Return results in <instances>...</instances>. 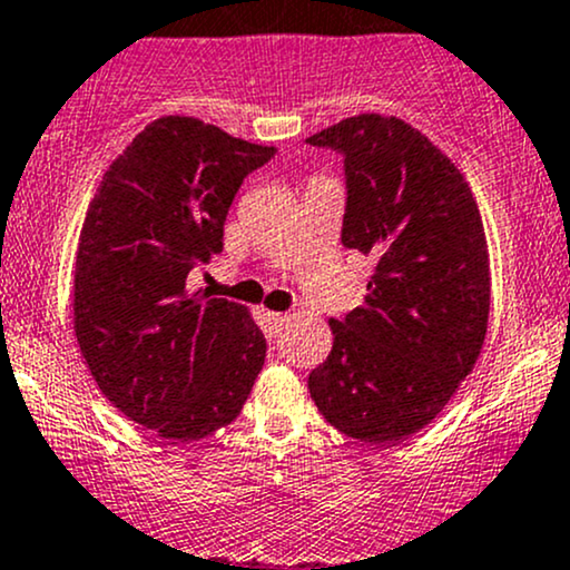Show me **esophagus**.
Returning a JSON list of instances; mask_svg holds the SVG:
<instances>
[{"label":"esophagus","mask_w":570,"mask_h":570,"mask_svg":"<svg viewBox=\"0 0 570 570\" xmlns=\"http://www.w3.org/2000/svg\"><path fill=\"white\" fill-rule=\"evenodd\" d=\"M287 321H291V315H285V312H266V323L274 334L283 326H287Z\"/></svg>","instance_id":"obj_1"}]
</instances>
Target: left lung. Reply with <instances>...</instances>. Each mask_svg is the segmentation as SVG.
Returning a JSON list of instances; mask_svg holds the SVG:
<instances>
[{
	"label": "left lung",
	"mask_w": 570,
	"mask_h": 570,
	"mask_svg": "<svg viewBox=\"0 0 570 570\" xmlns=\"http://www.w3.org/2000/svg\"><path fill=\"white\" fill-rule=\"evenodd\" d=\"M307 144L345 157L342 244L377 261L364 304L328 321L334 345L309 394L347 438L396 443L438 419L481 356L492 287L479 204L396 116H351Z\"/></svg>",
	"instance_id": "obj_1"
}]
</instances>
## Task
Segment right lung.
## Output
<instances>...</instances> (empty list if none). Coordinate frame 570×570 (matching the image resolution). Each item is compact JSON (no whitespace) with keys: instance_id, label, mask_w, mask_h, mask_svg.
Here are the masks:
<instances>
[{"instance_id":"obj_1","label":"right lung","mask_w":570,"mask_h":570,"mask_svg":"<svg viewBox=\"0 0 570 570\" xmlns=\"http://www.w3.org/2000/svg\"><path fill=\"white\" fill-rule=\"evenodd\" d=\"M274 151L163 116L116 157L89 204L72 285L78 347L111 405L165 440L228 426L263 370L266 340L247 307L189 293L187 274L223 249L244 176Z\"/></svg>"}]
</instances>
